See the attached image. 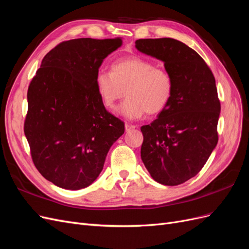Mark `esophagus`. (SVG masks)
Listing matches in <instances>:
<instances>
[{
  "label": "esophagus",
  "instance_id": "esophagus-1",
  "mask_svg": "<svg viewBox=\"0 0 249 249\" xmlns=\"http://www.w3.org/2000/svg\"><path fill=\"white\" fill-rule=\"evenodd\" d=\"M135 126L134 124H125V130L126 131H131V130H133V129H135Z\"/></svg>",
  "mask_w": 249,
  "mask_h": 249
}]
</instances>
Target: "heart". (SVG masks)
I'll use <instances>...</instances> for the list:
<instances>
[{
  "label": "heart",
  "mask_w": 249,
  "mask_h": 249,
  "mask_svg": "<svg viewBox=\"0 0 249 249\" xmlns=\"http://www.w3.org/2000/svg\"><path fill=\"white\" fill-rule=\"evenodd\" d=\"M95 85L104 106L110 110L127 96L118 113L130 120L145 113L154 115L162 112L170 103L175 87L166 70L138 56L118 60L111 65V72L101 71Z\"/></svg>",
  "instance_id": "heart-1"
}]
</instances>
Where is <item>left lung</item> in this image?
<instances>
[{"instance_id": "1", "label": "left lung", "mask_w": 249, "mask_h": 249, "mask_svg": "<svg viewBox=\"0 0 249 249\" xmlns=\"http://www.w3.org/2000/svg\"><path fill=\"white\" fill-rule=\"evenodd\" d=\"M135 47L162 60L175 84L168 106L141 126V159L156 182L183 184L201 170L218 142L221 107L214 74L196 52L178 40L138 39Z\"/></svg>"}]
</instances>
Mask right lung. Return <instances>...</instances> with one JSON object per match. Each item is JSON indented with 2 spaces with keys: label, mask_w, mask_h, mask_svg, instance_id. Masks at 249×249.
Here are the masks:
<instances>
[{
  "label": "right lung",
  "mask_w": 249,
  "mask_h": 249,
  "mask_svg": "<svg viewBox=\"0 0 249 249\" xmlns=\"http://www.w3.org/2000/svg\"><path fill=\"white\" fill-rule=\"evenodd\" d=\"M122 44V38L63 41L44 56L30 83L24 132L32 161L63 189L91 185L124 133V122L106 110L95 85L103 60Z\"/></svg>",
  "instance_id": "add662e5"
}]
</instances>
